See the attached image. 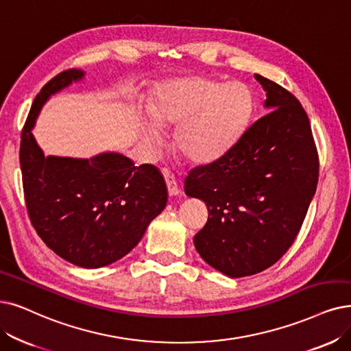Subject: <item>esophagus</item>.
<instances>
[{
  "label": "esophagus",
  "mask_w": 351,
  "mask_h": 351,
  "mask_svg": "<svg viewBox=\"0 0 351 351\" xmlns=\"http://www.w3.org/2000/svg\"><path fill=\"white\" fill-rule=\"evenodd\" d=\"M164 177H165V184H167V189H168V193H170V195H178L180 189H178V183H177L176 176L170 171H164Z\"/></svg>",
  "instance_id": "esophagus-1"
}]
</instances>
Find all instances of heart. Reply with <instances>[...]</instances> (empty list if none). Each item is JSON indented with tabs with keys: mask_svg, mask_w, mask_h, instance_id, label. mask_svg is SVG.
Masks as SVG:
<instances>
[{
	"mask_svg": "<svg viewBox=\"0 0 351 351\" xmlns=\"http://www.w3.org/2000/svg\"><path fill=\"white\" fill-rule=\"evenodd\" d=\"M254 109V93L242 82L176 77L154 90L148 105L151 119L139 123V135L145 144L157 147L162 143L161 128L177 125V151L194 164H208L239 141Z\"/></svg>",
	"mask_w": 351,
	"mask_h": 351,
	"instance_id": "heart-1",
	"label": "heart"
}]
</instances>
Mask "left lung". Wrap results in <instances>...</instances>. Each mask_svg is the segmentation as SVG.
Returning a JSON list of instances; mask_svg holds the SVG:
<instances>
[{"label": "left lung", "instance_id": "1", "mask_svg": "<svg viewBox=\"0 0 351 351\" xmlns=\"http://www.w3.org/2000/svg\"><path fill=\"white\" fill-rule=\"evenodd\" d=\"M271 110L219 160L195 167L189 197L206 203L208 219L194 236L199 255L229 278L269 268L289 249L314 197L318 156L304 108L278 83L255 75Z\"/></svg>", "mask_w": 351, "mask_h": 351}]
</instances>
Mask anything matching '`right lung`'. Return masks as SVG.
Here are the masks:
<instances>
[{"mask_svg":"<svg viewBox=\"0 0 351 351\" xmlns=\"http://www.w3.org/2000/svg\"><path fill=\"white\" fill-rule=\"evenodd\" d=\"M83 77L85 70H66L36 96L21 134L20 167L27 210L41 241L64 261L95 269L130 254L164 210L168 191L156 165L136 167L119 152L45 156L32 132L40 110Z\"/></svg>","mask_w":351,"mask_h":351,"instance_id":"add662e5","label":"right lung"}]
</instances>
